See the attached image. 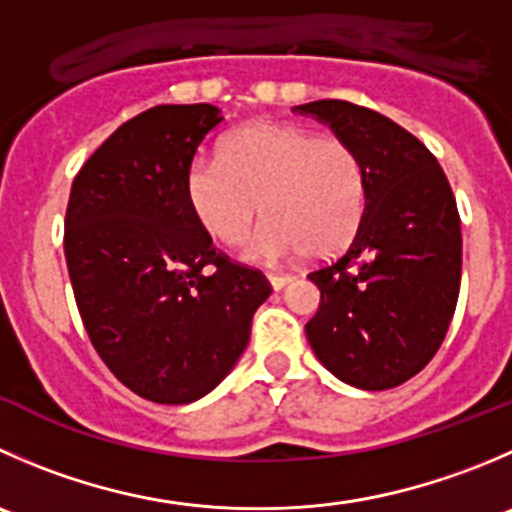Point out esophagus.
Masks as SVG:
<instances>
[{
	"label": "esophagus",
	"instance_id": "obj_1",
	"mask_svg": "<svg viewBox=\"0 0 512 512\" xmlns=\"http://www.w3.org/2000/svg\"><path fill=\"white\" fill-rule=\"evenodd\" d=\"M290 280H292L290 275H282V272H270V285L275 287V290H282V287H285Z\"/></svg>",
	"mask_w": 512,
	"mask_h": 512
}]
</instances>
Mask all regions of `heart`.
I'll return each instance as SVG.
<instances>
[{
    "label": "heart",
    "mask_w": 512,
    "mask_h": 512,
    "mask_svg": "<svg viewBox=\"0 0 512 512\" xmlns=\"http://www.w3.org/2000/svg\"><path fill=\"white\" fill-rule=\"evenodd\" d=\"M367 182L357 152L342 137L295 124H252L222 145L220 160L200 157L187 172V200L207 235L222 245L247 242L255 262L305 252L330 257L350 245L365 212Z\"/></svg>",
    "instance_id": "b5f03b06"
}]
</instances>
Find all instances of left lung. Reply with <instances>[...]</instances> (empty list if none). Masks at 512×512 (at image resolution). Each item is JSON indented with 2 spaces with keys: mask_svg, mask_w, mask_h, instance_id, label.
<instances>
[{
  "mask_svg": "<svg viewBox=\"0 0 512 512\" xmlns=\"http://www.w3.org/2000/svg\"><path fill=\"white\" fill-rule=\"evenodd\" d=\"M295 112L342 137L367 182L352 242L307 275L320 287L307 340L347 385L398 388L433 360L458 305L463 235L455 195L433 152L385 114L342 99Z\"/></svg>",
  "mask_w": 512,
  "mask_h": 512,
  "instance_id": "8db88e82",
  "label": "left lung"
}]
</instances>
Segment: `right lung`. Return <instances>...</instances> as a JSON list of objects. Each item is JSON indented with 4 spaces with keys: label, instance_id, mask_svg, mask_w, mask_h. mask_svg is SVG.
Returning a JSON list of instances; mask_svg holds the SVG:
<instances>
[{
    "label": "right lung",
    "instance_id": "1",
    "mask_svg": "<svg viewBox=\"0 0 512 512\" xmlns=\"http://www.w3.org/2000/svg\"><path fill=\"white\" fill-rule=\"evenodd\" d=\"M212 104H157L127 122L72 182L64 257L84 330L140 398L185 405L210 393L250 340L267 277L230 260L187 200Z\"/></svg>",
    "mask_w": 512,
    "mask_h": 512
}]
</instances>
